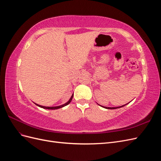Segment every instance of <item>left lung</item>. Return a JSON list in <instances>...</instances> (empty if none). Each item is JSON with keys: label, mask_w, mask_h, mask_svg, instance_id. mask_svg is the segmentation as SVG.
I'll list each match as a JSON object with an SVG mask.
<instances>
[{"label": "left lung", "mask_w": 161, "mask_h": 161, "mask_svg": "<svg viewBox=\"0 0 161 161\" xmlns=\"http://www.w3.org/2000/svg\"><path fill=\"white\" fill-rule=\"evenodd\" d=\"M125 105H127V104H125ZM125 105H122V106H120V107H117V108H108V107H104V108H106V109H118V108H121V107H124V106H125Z\"/></svg>", "instance_id": "8db88e82"}]
</instances>
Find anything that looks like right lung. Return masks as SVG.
Listing matches in <instances>:
<instances>
[{
	"mask_svg": "<svg viewBox=\"0 0 161 161\" xmlns=\"http://www.w3.org/2000/svg\"><path fill=\"white\" fill-rule=\"evenodd\" d=\"M72 97H73V95L71 96V97H70V100L67 102V103H66L65 104H64V105H60V106H57V107H44V106H42V105H37V104H36V105H37V106H39V107H40V108H43V109H59V108H63V107H64V106H66V105H69L70 102H71V101H72Z\"/></svg>",
	"mask_w": 161,
	"mask_h": 161,
	"instance_id": "add662e5",
	"label": "right lung"
}]
</instances>
